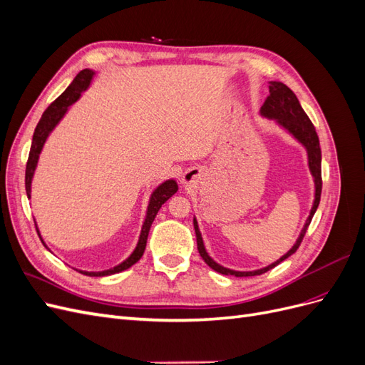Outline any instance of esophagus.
<instances>
[{
	"label": "esophagus",
	"mask_w": 365,
	"mask_h": 365,
	"mask_svg": "<svg viewBox=\"0 0 365 365\" xmlns=\"http://www.w3.org/2000/svg\"><path fill=\"white\" fill-rule=\"evenodd\" d=\"M195 178H196L195 170H189V172H185V173H184V176H182V181H184V182H192V181H195Z\"/></svg>",
	"instance_id": "obj_1"
}]
</instances>
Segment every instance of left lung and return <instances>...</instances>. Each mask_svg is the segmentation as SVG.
I'll return each instance as SVG.
<instances>
[{
  "instance_id": "1",
  "label": "left lung",
  "mask_w": 365,
  "mask_h": 365,
  "mask_svg": "<svg viewBox=\"0 0 365 365\" xmlns=\"http://www.w3.org/2000/svg\"><path fill=\"white\" fill-rule=\"evenodd\" d=\"M262 115L269 117V118H275L279 123L288 129L291 134L302 143V145L306 148L307 150V157H309V169H311L314 178H315V201L311 210V215H309L304 228L302 230L300 237L297 239L295 245L284 254L283 257H280L277 262L271 263L269 267L262 268L257 271H248V272H240V271H233V269H227L224 267L217 264L212 257L208 256L204 244H202V237L200 233V228H197V222L196 219L193 220L195 225V233H196V244H197V251H200L201 257L204 259V262L208 264L210 268H213L215 271L225 274V275H235V277H251V275H260L263 272H267L269 269H272L274 267H277L280 262H283L284 259H288L289 256L298 250L300 247L302 240L306 235V230L311 224L312 216L315 215L318 204H319V197H322V187H323V180H322V149H319V140L317 135V130L312 125V121L309 120L307 114L303 111V108L298 102V98L295 97V94L292 93V90H289L288 86L282 82H269V96L264 101L262 109H260Z\"/></svg>"
}]
</instances>
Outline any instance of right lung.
<instances>
[{"instance_id": "obj_1", "label": "right lung", "mask_w": 365, "mask_h": 365, "mask_svg": "<svg viewBox=\"0 0 365 365\" xmlns=\"http://www.w3.org/2000/svg\"><path fill=\"white\" fill-rule=\"evenodd\" d=\"M93 74L94 73L91 70H88V68L82 70L79 74H77L74 77V81L71 82V85L67 88V90H65L56 98V101H54L46 109V111H43V114H42V117L39 120V123L36 125L35 134H33V140H31V148H30V153H29L27 165H26V192H27L29 197H30L31 178H33V173H35L38 158H39V153L42 150L43 143H46L48 134L54 129V126L59 123V120L63 117V114L67 113L68 106L71 103H74L77 98H79L82 91L86 90L88 85H90V82L93 79ZM176 190H178V184H176L173 180H169V181L163 182L158 187V189L152 193L149 208H148V216L145 219V224H143L137 248L134 250V252H132L130 256L123 263H120V264H117V267H114L111 269H106V271H97V272H93V271H79V269H77V271L82 272L83 275H90V277H105V275H113V274L125 271V269L130 268L134 263H137L141 259L143 252H145L148 236H149V230H150V225L153 222V219H155V216L158 213V210L161 208V205L165 201L169 200V197L173 193H176ZM36 231H38V227H36ZM38 235H39V231H38ZM42 244H43V242H42Z\"/></svg>"}]
</instances>
